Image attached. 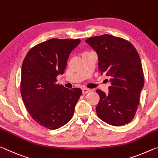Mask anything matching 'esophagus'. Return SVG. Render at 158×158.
I'll use <instances>...</instances> for the list:
<instances>
[{"instance_id":"1","label":"esophagus","mask_w":158,"mask_h":158,"mask_svg":"<svg viewBox=\"0 0 158 158\" xmlns=\"http://www.w3.org/2000/svg\"><path fill=\"white\" fill-rule=\"evenodd\" d=\"M82 92L84 94H86V93L90 92V89H85V88H84V89H82Z\"/></svg>"}]
</instances>
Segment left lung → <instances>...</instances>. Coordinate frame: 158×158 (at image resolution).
<instances>
[{
    "label": "left lung",
    "instance_id": "left-lung-1",
    "mask_svg": "<svg viewBox=\"0 0 158 158\" xmlns=\"http://www.w3.org/2000/svg\"><path fill=\"white\" fill-rule=\"evenodd\" d=\"M85 42L97 52L102 74L110 77L109 93L96 90L100 95L98 116L114 126L129 123L137 110L144 84L137 49L126 40L108 34L90 37Z\"/></svg>",
    "mask_w": 158,
    "mask_h": 158
}]
</instances>
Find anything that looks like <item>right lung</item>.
<instances>
[{
    "label": "right lung",
    "mask_w": 158,
    "mask_h": 158,
    "mask_svg": "<svg viewBox=\"0 0 158 158\" xmlns=\"http://www.w3.org/2000/svg\"><path fill=\"white\" fill-rule=\"evenodd\" d=\"M79 39H50L28 51L21 68V95L35 121L49 130L65 125L73 116L81 90L57 84Z\"/></svg>",
    "instance_id": "add662e5"
}]
</instances>
